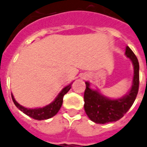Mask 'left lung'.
I'll return each instance as SVG.
<instances>
[{
	"instance_id": "left-lung-1",
	"label": "left lung",
	"mask_w": 147,
	"mask_h": 147,
	"mask_svg": "<svg viewBox=\"0 0 147 147\" xmlns=\"http://www.w3.org/2000/svg\"><path fill=\"white\" fill-rule=\"evenodd\" d=\"M125 54L131 60L134 66L132 86L125 96L117 99H111L97 90L90 88V83L85 82L84 107L88 117L94 123L105 124L117 121L126 113L136 98L139 89L138 60L129 46H126Z\"/></svg>"
}]
</instances>
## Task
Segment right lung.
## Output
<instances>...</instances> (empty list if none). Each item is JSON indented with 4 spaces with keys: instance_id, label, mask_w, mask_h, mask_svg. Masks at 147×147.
<instances>
[{
    "instance_id": "obj_1",
    "label": "right lung",
    "mask_w": 147,
    "mask_h": 147,
    "mask_svg": "<svg viewBox=\"0 0 147 147\" xmlns=\"http://www.w3.org/2000/svg\"><path fill=\"white\" fill-rule=\"evenodd\" d=\"M71 89V84L68 85L66 87L63 89L61 92L57 96L55 101H53L51 104L48 105L45 107L39 108H34V109H30V108H24L23 106L20 105L18 102L16 101V99L13 97L12 94V98L14 102L15 105L16 106L18 109L20 110L26 115L29 116L30 117L33 118L34 119H38V120H42V119H47L49 118L52 117L55 115H56L59 110L60 109L63 104V98L64 95L66 94L68 91Z\"/></svg>"
}]
</instances>
